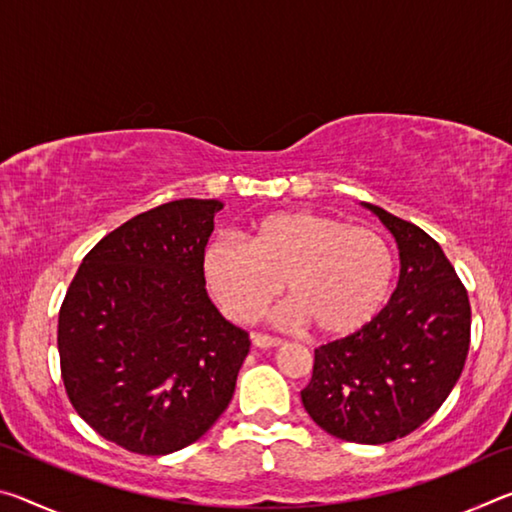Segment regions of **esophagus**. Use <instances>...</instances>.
<instances>
[{
    "label": "esophagus",
    "mask_w": 512,
    "mask_h": 512,
    "mask_svg": "<svg viewBox=\"0 0 512 512\" xmlns=\"http://www.w3.org/2000/svg\"><path fill=\"white\" fill-rule=\"evenodd\" d=\"M250 341H253L255 348H277V345H282V339H277V336H268V334H253L250 336Z\"/></svg>",
    "instance_id": "obj_1"
}]
</instances>
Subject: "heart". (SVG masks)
<instances>
[{
	"instance_id": "b5f03b06",
	"label": "heart",
	"mask_w": 512,
	"mask_h": 512,
	"mask_svg": "<svg viewBox=\"0 0 512 512\" xmlns=\"http://www.w3.org/2000/svg\"><path fill=\"white\" fill-rule=\"evenodd\" d=\"M203 280L230 320L250 323L280 296L291 302L284 318L343 339L366 327L391 296L395 253L370 228L336 216L287 210L257 219L246 244L219 237L205 246Z\"/></svg>"
}]
</instances>
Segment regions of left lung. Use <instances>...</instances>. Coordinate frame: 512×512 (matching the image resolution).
<instances>
[{
  "mask_svg": "<svg viewBox=\"0 0 512 512\" xmlns=\"http://www.w3.org/2000/svg\"><path fill=\"white\" fill-rule=\"evenodd\" d=\"M400 248L388 305L345 339L314 350L302 406L348 443L384 445L427 422L452 393L470 350V300L443 248L418 225L363 203Z\"/></svg>",
  "mask_w": 512,
  "mask_h": 512,
  "instance_id": "1",
  "label": "left lung"
}]
</instances>
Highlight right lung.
Wrapping results in <instances>:
<instances>
[{
	"mask_svg": "<svg viewBox=\"0 0 512 512\" xmlns=\"http://www.w3.org/2000/svg\"><path fill=\"white\" fill-rule=\"evenodd\" d=\"M221 210L183 198L133 216L85 255L60 307L69 402L128 452L196 443L235 393L250 339L214 307L201 271Z\"/></svg>",
	"mask_w": 512,
	"mask_h": 512,
	"instance_id": "right-lung-1",
	"label": "right lung"
}]
</instances>
